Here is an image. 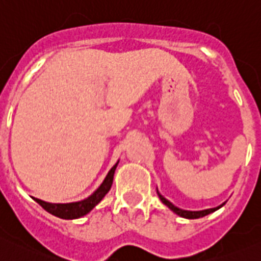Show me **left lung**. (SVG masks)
<instances>
[{"mask_svg":"<svg viewBox=\"0 0 261 261\" xmlns=\"http://www.w3.org/2000/svg\"><path fill=\"white\" fill-rule=\"evenodd\" d=\"M157 194L158 197H160V199L162 201V203H165L167 206V207L170 208V210L174 211L176 215L181 216V218H186V219H198V218H203V216L208 215V214L214 213V211L219 210V208L221 207V206H224L225 204V202H224L223 204H220V206H218V207H214V208H207V210H202V211H187V210H181V208L176 207L175 204H172L171 202L169 201V199L165 198L164 196H161L160 192L157 191Z\"/></svg>","mask_w":261,"mask_h":261,"instance_id":"left-lung-1","label":"left lung"}]
</instances>
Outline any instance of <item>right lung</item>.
Masks as SVG:
<instances>
[{
	"label": "right lung",
	"mask_w": 261,
	"mask_h": 261,
	"mask_svg": "<svg viewBox=\"0 0 261 261\" xmlns=\"http://www.w3.org/2000/svg\"><path fill=\"white\" fill-rule=\"evenodd\" d=\"M117 165H118V162L109 170L108 175H107L104 181L100 184V187H99L91 196L87 197L86 199H82V201L79 202H72V203H48V202L41 201V199L38 198H35V201L37 202L38 204H41L42 208H45V210L47 211V213H50L51 215L58 216V218L60 219L82 218V216H85L86 214H89L109 192V189H111L112 187V182H113V176Z\"/></svg>",
	"instance_id": "obj_1"
}]
</instances>
